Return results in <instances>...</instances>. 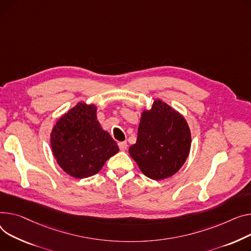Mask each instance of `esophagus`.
I'll return each instance as SVG.
<instances>
[{
  "label": "esophagus",
  "instance_id": "1",
  "mask_svg": "<svg viewBox=\"0 0 251 251\" xmlns=\"http://www.w3.org/2000/svg\"><path fill=\"white\" fill-rule=\"evenodd\" d=\"M118 145H119V148H120L121 151H125V150L127 149V146H128L126 141H122V142H119V143H118Z\"/></svg>",
  "mask_w": 251,
  "mask_h": 251
}]
</instances>
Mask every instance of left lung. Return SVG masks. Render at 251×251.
<instances>
[{
    "instance_id": "1",
    "label": "left lung",
    "mask_w": 251,
    "mask_h": 251,
    "mask_svg": "<svg viewBox=\"0 0 251 251\" xmlns=\"http://www.w3.org/2000/svg\"><path fill=\"white\" fill-rule=\"evenodd\" d=\"M192 143L191 130L179 112L155 99L143 110L136 143L129 154L147 177L161 180L176 174L186 162Z\"/></svg>"
}]
</instances>
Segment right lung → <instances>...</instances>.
<instances>
[{"label":"right lung","mask_w":251,"mask_h":251,"mask_svg":"<svg viewBox=\"0 0 251 251\" xmlns=\"http://www.w3.org/2000/svg\"><path fill=\"white\" fill-rule=\"evenodd\" d=\"M50 145L58 165L75 178L98 174L119 147L97 119V106L78 102L65 112L50 133Z\"/></svg>","instance_id":"add662e5"}]
</instances>
